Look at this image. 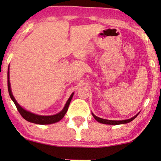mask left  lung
I'll use <instances>...</instances> for the list:
<instances>
[{
    "mask_svg": "<svg viewBox=\"0 0 161 161\" xmlns=\"http://www.w3.org/2000/svg\"><path fill=\"white\" fill-rule=\"evenodd\" d=\"M138 115V114H136V115L133 116V117L130 118V119H124V120H109V119H102V118H100L98 116H95L94 114H92V116H94V118H95L97 122H99V123H103V124H108V125H119V124H125V123H128L129 122L133 120L135 118H136Z\"/></svg>",
    "mask_w": 161,
    "mask_h": 161,
    "instance_id": "obj_1",
    "label": "left lung"
}]
</instances>
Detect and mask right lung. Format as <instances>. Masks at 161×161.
Wrapping results in <instances>:
<instances>
[{"label":"right lung","mask_w":161,"mask_h":161,"mask_svg":"<svg viewBox=\"0 0 161 161\" xmlns=\"http://www.w3.org/2000/svg\"><path fill=\"white\" fill-rule=\"evenodd\" d=\"M9 73H10V72H9V69H8V71H7V87H8L9 95H10V98L12 99V101H14V104H15L18 111L19 112V114H21V116H23L25 120L30 122V123H36V124L46 125V124H52V123H57V122L60 121V119H63V117H64V115L66 114V111H67L68 108H69L70 101H71L72 98H73V93L70 95V97H69V99H68V101H66L64 109H63L60 113H58V114H54V115H51V116H41V115H38V114H33V113L27 111L26 110L23 109L19 104H18L17 101H16V99L14 98V95H13L12 94V92H11L10 75H9Z\"/></svg>","instance_id":"add662e5"}]
</instances>
